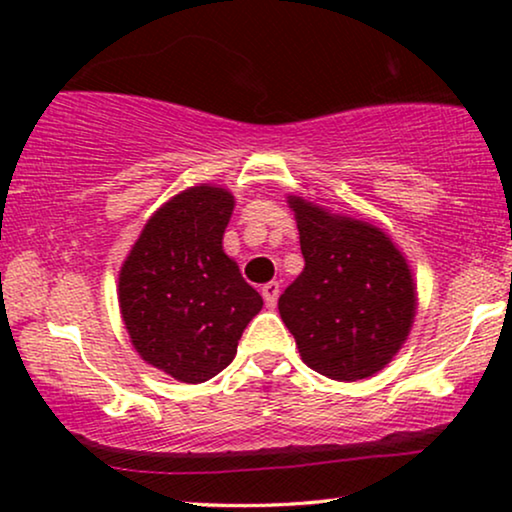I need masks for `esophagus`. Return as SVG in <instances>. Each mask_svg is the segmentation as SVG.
<instances>
[{"instance_id":"esophagus-1","label":"esophagus","mask_w":512,"mask_h":512,"mask_svg":"<svg viewBox=\"0 0 512 512\" xmlns=\"http://www.w3.org/2000/svg\"><path fill=\"white\" fill-rule=\"evenodd\" d=\"M279 284L277 282H268L261 289V293H263V300H265V305L268 307H275L277 305V298H279Z\"/></svg>"}]
</instances>
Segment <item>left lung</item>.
<instances>
[{
	"label": "left lung",
	"instance_id": "obj_1",
	"mask_svg": "<svg viewBox=\"0 0 512 512\" xmlns=\"http://www.w3.org/2000/svg\"><path fill=\"white\" fill-rule=\"evenodd\" d=\"M305 268L279 296L303 361L338 382L375 375L408 340L417 310L410 265L373 223L289 195Z\"/></svg>",
	"mask_w": 512,
	"mask_h": 512
}]
</instances>
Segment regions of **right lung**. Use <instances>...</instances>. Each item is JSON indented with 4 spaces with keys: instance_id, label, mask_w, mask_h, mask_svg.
Segmentation results:
<instances>
[{
    "instance_id": "right-lung-1",
    "label": "right lung",
    "mask_w": 512,
    "mask_h": 512,
    "mask_svg": "<svg viewBox=\"0 0 512 512\" xmlns=\"http://www.w3.org/2000/svg\"><path fill=\"white\" fill-rule=\"evenodd\" d=\"M233 193L193 186L174 195L146 226L118 275V303L130 340L153 368L186 384L219 375L263 298L223 254Z\"/></svg>"
}]
</instances>
